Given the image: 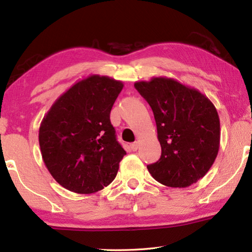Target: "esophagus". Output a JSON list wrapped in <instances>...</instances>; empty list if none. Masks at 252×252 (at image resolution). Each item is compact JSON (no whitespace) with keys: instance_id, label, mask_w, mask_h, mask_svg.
<instances>
[{"instance_id":"esophagus-1","label":"esophagus","mask_w":252,"mask_h":252,"mask_svg":"<svg viewBox=\"0 0 252 252\" xmlns=\"http://www.w3.org/2000/svg\"><path fill=\"white\" fill-rule=\"evenodd\" d=\"M130 147H131V149H132L133 152L137 151V148H138V142H134V143H132L131 145H130Z\"/></svg>"}]
</instances>
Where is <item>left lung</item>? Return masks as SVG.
<instances>
[{
    "label": "left lung",
    "mask_w": 252,
    "mask_h": 252,
    "mask_svg": "<svg viewBox=\"0 0 252 252\" xmlns=\"http://www.w3.org/2000/svg\"><path fill=\"white\" fill-rule=\"evenodd\" d=\"M135 89L152 107L161 157L147 165L165 186L184 189L202 179L220 148V119L215 105L199 91L167 77L137 81Z\"/></svg>",
    "instance_id": "1"
}]
</instances>
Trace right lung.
I'll use <instances>...</instances> for the list:
<instances>
[{
  "label": "right lung",
  "mask_w": 252,
  "mask_h": 252,
  "mask_svg": "<svg viewBox=\"0 0 252 252\" xmlns=\"http://www.w3.org/2000/svg\"><path fill=\"white\" fill-rule=\"evenodd\" d=\"M123 83L99 74L79 80L58 97L39 129L45 167L58 184L93 194L116 178L126 154L117 142L110 110Z\"/></svg>",
  "instance_id": "1"
}]
</instances>
